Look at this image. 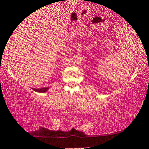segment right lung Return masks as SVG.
I'll return each instance as SVG.
<instances>
[{
	"label": "right lung",
	"instance_id": "1",
	"mask_svg": "<svg viewBox=\"0 0 149 149\" xmlns=\"http://www.w3.org/2000/svg\"><path fill=\"white\" fill-rule=\"evenodd\" d=\"M49 89V87H45V88H33V90L37 93H44L48 91V90Z\"/></svg>",
	"mask_w": 149,
	"mask_h": 149
}]
</instances>
